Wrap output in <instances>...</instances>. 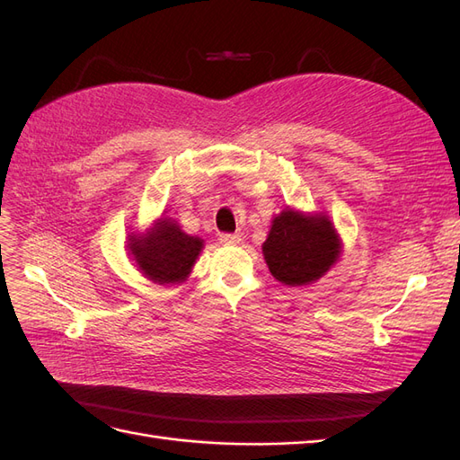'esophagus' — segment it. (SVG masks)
Segmentation results:
<instances>
[{
	"label": "esophagus",
	"instance_id": "1",
	"mask_svg": "<svg viewBox=\"0 0 460 460\" xmlns=\"http://www.w3.org/2000/svg\"><path fill=\"white\" fill-rule=\"evenodd\" d=\"M220 243H225V245H235V243H240L242 242V235L240 234H220Z\"/></svg>",
	"mask_w": 460,
	"mask_h": 460
}]
</instances>
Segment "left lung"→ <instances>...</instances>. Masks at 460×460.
<instances>
[{"label":"left lung","mask_w":460,"mask_h":460,"mask_svg":"<svg viewBox=\"0 0 460 460\" xmlns=\"http://www.w3.org/2000/svg\"><path fill=\"white\" fill-rule=\"evenodd\" d=\"M262 253L278 282L307 286L324 276L340 259L341 242L326 215L311 217L284 208L272 220Z\"/></svg>","instance_id":"8db88e82"}]
</instances>
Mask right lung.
<instances>
[{"instance_id":"obj_1","label":"right lung","mask_w":460,"mask_h":460,"mask_svg":"<svg viewBox=\"0 0 460 460\" xmlns=\"http://www.w3.org/2000/svg\"><path fill=\"white\" fill-rule=\"evenodd\" d=\"M128 249L140 270L155 284H180L191 272L203 240L180 230L172 218H159L147 234H134Z\"/></svg>"}]
</instances>
